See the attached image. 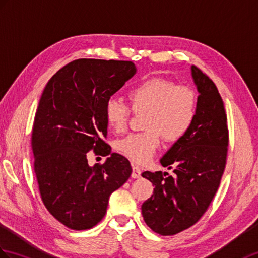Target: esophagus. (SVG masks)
I'll list each match as a JSON object with an SVG mask.
<instances>
[{
    "instance_id": "esophagus-1",
    "label": "esophagus",
    "mask_w": 258,
    "mask_h": 258,
    "mask_svg": "<svg viewBox=\"0 0 258 258\" xmlns=\"http://www.w3.org/2000/svg\"><path fill=\"white\" fill-rule=\"evenodd\" d=\"M141 173H142V170L140 167L137 166H133V171H132V177H133L134 179H137L141 177Z\"/></svg>"
}]
</instances>
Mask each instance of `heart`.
I'll return each mask as SVG.
<instances>
[{
    "label": "heart",
    "mask_w": 258,
    "mask_h": 258,
    "mask_svg": "<svg viewBox=\"0 0 258 258\" xmlns=\"http://www.w3.org/2000/svg\"><path fill=\"white\" fill-rule=\"evenodd\" d=\"M127 97L133 112L145 113L146 131L118 140L115 149L134 163L151 160L160 146L161 136L167 142H177L192 126L197 95L188 86L163 78H148L131 88ZM104 114L107 125L119 133L127 126L131 109L122 100L111 98L106 101Z\"/></svg>",
    "instance_id": "1"
}]
</instances>
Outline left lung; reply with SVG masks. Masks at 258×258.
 I'll return each instance as SVG.
<instances>
[{"label": "left lung", "mask_w": 258, "mask_h": 258, "mask_svg": "<svg viewBox=\"0 0 258 258\" xmlns=\"http://www.w3.org/2000/svg\"><path fill=\"white\" fill-rule=\"evenodd\" d=\"M191 76L199 92L194 124L160 159L175 176L142 173L155 185L142 206L144 221L164 236L175 235L200 220L217 194L226 164L229 130L223 100L214 82L196 66H191Z\"/></svg>", "instance_id": "1"}]
</instances>
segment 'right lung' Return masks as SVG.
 <instances>
[{"label": "right lung", "instance_id": "add662e5", "mask_svg": "<svg viewBox=\"0 0 258 258\" xmlns=\"http://www.w3.org/2000/svg\"><path fill=\"white\" fill-rule=\"evenodd\" d=\"M136 74L132 61L77 59L53 75L36 111L32 149L41 200L53 218L76 231L103 219L110 196L127 181V158L104 142L105 104ZM110 155L89 166L88 151Z\"/></svg>", "mask_w": 258, "mask_h": 258}]
</instances>
